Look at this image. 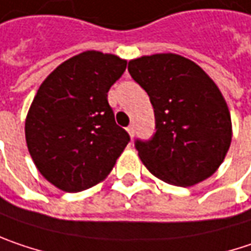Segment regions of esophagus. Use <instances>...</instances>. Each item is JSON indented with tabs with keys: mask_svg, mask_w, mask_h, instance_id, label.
<instances>
[{
	"mask_svg": "<svg viewBox=\"0 0 251 251\" xmlns=\"http://www.w3.org/2000/svg\"><path fill=\"white\" fill-rule=\"evenodd\" d=\"M127 131H128V134H130V137L133 138V137H134V133H135L134 126H133V124H131V126H128V127H127Z\"/></svg>",
	"mask_w": 251,
	"mask_h": 251,
	"instance_id": "esophagus-1",
	"label": "esophagus"
}]
</instances>
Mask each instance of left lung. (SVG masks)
<instances>
[{
    "instance_id": "1",
    "label": "left lung",
    "mask_w": 251,
    "mask_h": 251,
    "mask_svg": "<svg viewBox=\"0 0 251 251\" xmlns=\"http://www.w3.org/2000/svg\"><path fill=\"white\" fill-rule=\"evenodd\" d=\"M128 73L149 94L155 133L135 149L149 171L174 186H194L213 176L231 143L223 94L206 73L177 54L131 60Z\"/></svg>"
}]
</instances>
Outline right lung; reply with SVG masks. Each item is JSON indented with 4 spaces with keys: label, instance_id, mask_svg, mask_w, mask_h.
I'll list each match as a JSON object with an SVG mask.
<instances>
[{
    "label": "right lung",
    "instance_id": "right-lung-1",
    "mask_svg": "<svg viewBox=\"0 0 251 251\" xmlns=\"http://www.w3.org/2000/svg\"><path fill=\"white\" fill-rule=\"evenodd\" d=\"M114 54L85 51L60 64L40 85L25 120L28 151L51 184L77 193L102 181L130 141L107 93L126 71Z\"/></svg>",
    "mask_w": 251,
    "mask_h": 251
}]
</instances>
